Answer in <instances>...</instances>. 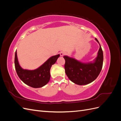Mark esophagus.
I'll return each mask as SVG.
<instances>
[{"mask_svg": "<svg viewBox=\"0 0 121 121\" xmlns=\"http://www.w3.org/2000/svg\"><path fill=\"white\" fill-rule=\"evenodd\" d=\"M65 52H60V55L61 56H64V55H65Z\"/></svg>", "mask_w": 121, "mask_h": 121, "instance_id": "esophagus-1", "label": "esophagus"}]
</instances>
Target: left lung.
I'll use <instances>...</instances> for the list:
<instances>
[{
	"label": "left lung",
	"instance_id": "1",
	"mask_svg": "<svg viewBox=\"0 0 121 121\" xmlns=\"http://www.w3.org/2000/svg\"><path fill=\"white\" fill-rule=\"evenodd\" d=\"M99 44L97 56L93 61L82 63L75 58L67 56H64L65 60V73L72 82L77 85H84L89 84L95 80L100 74L103 65L104 56Z\"/></svg>",
	"mask_w": 121,
	"mask_h": 121
}]
</instances>
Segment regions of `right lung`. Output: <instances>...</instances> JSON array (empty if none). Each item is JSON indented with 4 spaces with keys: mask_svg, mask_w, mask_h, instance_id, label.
Wrapping results in <instances>:
<instances>
[{
    "mask_svg": "<svg viewBox=\"0 0 121 121\" xmlns=\"http://www.w3.org/2000/svg\"><path fill=\"white\" fill-rule=\"evenodd\" d=\"M60 55L57 54L49 58L38 68L33 70L23 69L19 64L17 50L14 57V65L17 74L25 84L33 88H40L48 83L50 78V69L56 63Z\"/></svg>",
    "mask_w": 121,
    "mask_h": 121,
    "instance_id": "1",
    "label": "right lung"
}]
</instances>
